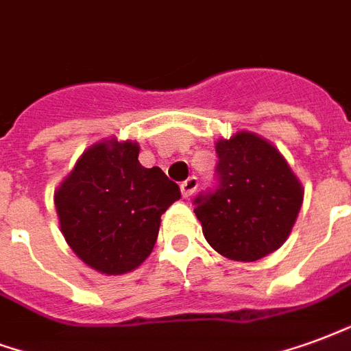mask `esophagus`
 Instances as JSON below:
<instances>
[{
	"mask_svg": "<svg viewBox=\"0 0 351 351\" xmlns=\"http://www.w3.org/2000/svg\"><path fill=\"white\" fill-rule=\"evenodd\" d=\"M197 186H199V180H197V176H189L188 180H184L182 184H180V191H182L184 197H189L195 193Z\"/></svg>",
	"mask_w": 351,
	"mask_h": 351,
	"instance_id": "esophagus-1",
	"label": "esophagus"
}]
</instances>
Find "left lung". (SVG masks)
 <instances>
[{"instance_id":"left-lung-1","label":"left lung","mask_w":351,"mask_h":351,"mask_svg":"<svg viewBox=\"0 0 351 351\" xmlns=\"http://www.w3.org/2000/svg\"><path fill=\"white\" fill-rule=\"evenodd\" d=\"M215 152V186L193 199V212L217 253L258 261L290 234L303 202L301 184L279 150L255 134L221 139Z\"/></svg>"}]
</instances>
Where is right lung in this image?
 Masks as SVG:
<instances>
[{
	"label": "right lung",
	"instance_id": "obj_1",
	"mask_svg": "<svg viewBox=\"0 0 351 351\" xmlns=\"http://www.w3.org/2000/svg\"><path fill=\"white\" fill-rule=\"evenodd\" d=\"M137 156V143H98L56 191L64 240L102 274L136 269L152 253L162 214L180 199L162 169L143 167Z\"/></svg>",
	"mask_w": 351,
	"mask_h": 351
}]
</instances>
